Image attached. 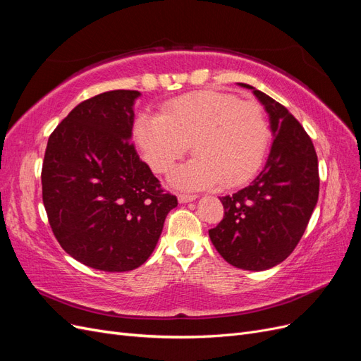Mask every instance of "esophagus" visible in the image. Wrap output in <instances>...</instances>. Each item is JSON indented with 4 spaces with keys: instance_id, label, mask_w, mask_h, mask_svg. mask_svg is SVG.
Segmentation results:
<instances>
[{
    "instance_id": "1",
    "label": "esophagus",
    "mask_w": 361,
    "mask_h": 361,
    "mask_svg": "<svg viewBox=\"0 0 361 361\" xmlns=\"http://www.w3.org/2000/svg\"><path fill=\"white\" fill-rule=\"evenodd\" d=\"M178 199H179V202H180V203H188V202H192V200L197 199V195H195V194H187V192H180V194L178 195Z\"/></svg>"
}]
</instances>
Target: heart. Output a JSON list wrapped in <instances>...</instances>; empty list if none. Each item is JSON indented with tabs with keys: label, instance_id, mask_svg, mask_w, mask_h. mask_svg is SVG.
Wrapping results in <instances>:
<instances>
[{
	"label": "heart",
	"instance_id": "heart-1",
	"mask_svg": "<svg viewBox=\"0 0 361 361\" xmlns=\"http://www.w3.org/2000/svg\"><path fill=\"white\" fill-rule=\"evenodd\" d=\"M269 137L262 105L214 89L179 96L159 116H140L134 125L137 145L157 174L171 173L191 146L195 158L173 178L183 188L241 187L259 171Z\"/></svg>",
	"mask_w": 361,
	"mask_h": 361
}]
</instances>
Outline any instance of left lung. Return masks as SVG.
<instances>
[{
    "label": "left lung",
    "instance_id": "1",
    "mask_svg": "<svg viewBox=\"0 0 361 361\" xmlns=\"http://www.w3.org/2000/svg\"><path fill=\"white\" fill-rule=\"evenodd\" d=\"M241 85L265 105L274 141L257 178L220 199L224 215L209 236L231 265L264 271L292 253L309 224L319 195L318 157L309 134L286 106Z\"/></svg>",
    "mask_w": 361,
    "mask_h": 361
}]
</instances>
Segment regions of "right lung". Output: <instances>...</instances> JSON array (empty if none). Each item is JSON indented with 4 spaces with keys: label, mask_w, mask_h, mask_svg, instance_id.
Masks as SVG:
<instances>
[{
    "label": "right lung",
    "mask_w": 361,
    "mask_h": 361,
    "mask_svg": "<svg viewBox=\"0 0 361 361\" xmlns=\"http://www.w3.org/2000/svg\"><path fill=\"white\" fill-rule=\"evenodd\" d=\"M138 96L113 90L76 105L52 130L43 158L52 233L68 255L99 271L143 265L178 206L129 141Z\"/></svg>",
    "instance_id": "right-lung-1"
}]
</instances>
